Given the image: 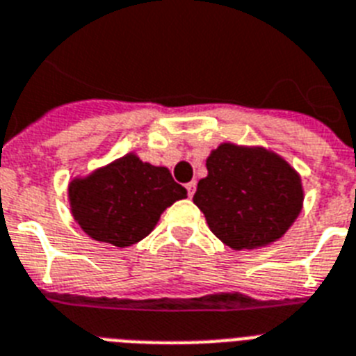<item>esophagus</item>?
Listing matches in <instances>:
<instances>
[{
  "label": "esophagus",
  "instance_id": "34e87169",
  "mask_svg": "<svg viewBox=\"0 0 356 356\" xmlns=\"http://www.w3.org/2000/svg\"><path fill=\"white\" fill-rule=\"evenodd\" d=\"M186 190H188V195L190 197H193V193H195V181H192V183L186 184Z\"/></svg>",
  "mask_w": 356,
  "mask_h": 356
}]
</instances>
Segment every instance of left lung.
Wrapping results in <instances>:
<instances>
[{
	"label": "left lung",
	"instance_id": "left-lung-1",
	"mask_svg": "<svg viewBox=\"0 0 356 356\" xmlns=\"http://www.w3.org/2000/svg\"><path fill=\"white\" fill-rule=\"evenodd\" d=\"M207 170L193 203L234 250L274 243L302 212V177L270 149L223 143L208 155Z\"/></svg>",
	"mask_w": 356,
	"mask_h": 356
}]
</instances>
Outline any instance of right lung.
Wrapping results in <instances>:
<instances>
[{"instance_id":"1","label":"right lung","mask_w":356,"mask_h":356,"mask_svg":"<svg viewBox=\"0 0 356 356\" xmlns=\"http://www.w3.org/2000/svg\"><path fill=\"white\" fill-rule=\"evenodd\" d=\"M67 192L71 213L83 232L118 248L146 238L161 213L186 197L168 168L143 163L135 153L74 177Z\"/></svg>"}]
</instances>
